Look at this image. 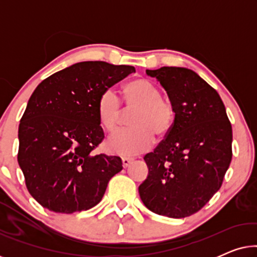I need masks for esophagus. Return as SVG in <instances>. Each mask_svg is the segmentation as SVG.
<instances>
[{"label": "esophagus", "instance_id": "1", "mask_svg": "<svg viewBox=\"0 0 257 257\" xmlns=\"http://www.w3.org/2000/svg\"><path fill=\"white\" fill-rule=\"evenodd\" d=\"M121 161H122V166L127 167L128 165L132 163L133 159H132V158H128V157H124V158H122V159H121Z\"/></svg>", "mask_w": 257, "mask_h": 257}]
</instances>
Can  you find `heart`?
I'll use <instances>...</instances> for the list:
<instances>
[{
    "label": "heart",
    "mask_w": 257,
    "mask_h": 257,
    "mask_svg": "<svg viewBox=\"0 0 257 257\" xmlns=\"http://www.w3.org/2000/svg\"><path fill=\"white\" fill-rule=\"evenodd\" d=\"M122 103L127 112H135L130 118L132 127L112 135L106 149L120 156H135L149 150L154 143V133L164 138L173 128L177 110L170 97L163 96L159 87L146 78L133 79L122 87ZM99 121L107 132H113L120 125L122 107L113 90H105L97 103Z\"/></svg>",
    "instance_id": "b5f03b06"
}]
</instances>
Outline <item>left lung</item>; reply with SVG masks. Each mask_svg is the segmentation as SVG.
I'll use <instances>...</instances> for the list:
<instances>
[{"instance_id": "obj_1", "label": "left lung", "mask_w": 257, "mask_h": 257, "mask_svg": "<svg viewBox=\"0 0 257 257\" xmlns=\"http://www.w3.org/2000/svg\"><path fill=\"white\" fill-rule=\"evenodd\" d=\"M175 105L172 131L144 160L140 199L158 215L181 219L199 212L222 185L233 152V130L219 93L192 70H146Z\"/></svg>"}]
</instances>
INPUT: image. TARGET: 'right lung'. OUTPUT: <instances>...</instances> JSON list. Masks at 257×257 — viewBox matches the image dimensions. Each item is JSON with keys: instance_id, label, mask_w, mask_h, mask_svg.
Here are the masks:
<instances>
[{"instance_id": "right-lung-1", "label": "right lung", "mask_w": 257, "mask_h": 257, "mask_svg": "<svg viewBox=\"0 0 257 257\" xmlns=\"http://www.w3.org/2000/svg\"><path fill=\"white\" fill-rule=\"evenodd\" d=\"M132 72L135 66L80 62L35 89L21 118L17 160L28 191L44 208L65 214L92 208L122 170L119 157L93 152L104 139L97 103Z\"/></svg>"}]
</instances>
